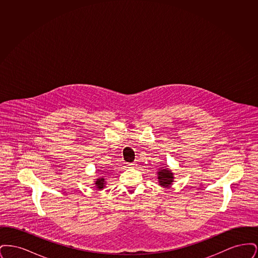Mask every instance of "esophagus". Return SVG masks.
Wrapping results in <instances>:
<instances>
[{"label":"esophagus","instance_id":"1","mask_svg":"<svg viewBox=\"0 0 258 258\" xmlns=\"http://www.w3.org/2000/svg\"><path fill=\"white\" fill-rule=\"evenodd\" d=\"M127 167H128V168H134V167H135V162H134V163H128V164H127Z\"/></svg>","mask_w":258,"mask_h":258}]
</instances>
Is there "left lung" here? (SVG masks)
<instances>
[{"instance_id":"obj_1","label":"left lung","mask_w":258,"mask_h":258,"mask_svg":"<svg viewBox=\"0 0 258 258\" xmlns=\"http://www.w3.org/2000/svg\"><path fill=\"white\" fill-rule=\"evenodd\" d=\"M158 179H159V183L160 185L162 187H167L170 186V184L174 182V176L171 170H169L168 168H160L158 172Z\"/></svg>"}]
</instances>
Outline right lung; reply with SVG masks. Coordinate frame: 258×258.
I'll use <instances>...</instances> for the list:
<instances>
[{
	"label": "right lung",
	"instance_id": "add662e5",
	"mask_svg": "<svg viewBox=\"0 0 258 258\" xmlns=\"http://www.w3.org/2000/svg\"><path fill=\"white\" fill-rule=\"evenodd\" d=\"M95 184H96L97 188H98V189H102V188L104 187V184H105L104 178H98V179H97V181L95 182Z\"/></svg>",
	"mask_w": 258,
	"mask_h": 258
}]
</instances>
